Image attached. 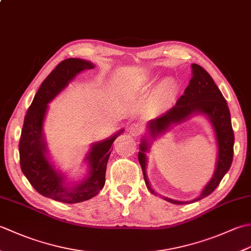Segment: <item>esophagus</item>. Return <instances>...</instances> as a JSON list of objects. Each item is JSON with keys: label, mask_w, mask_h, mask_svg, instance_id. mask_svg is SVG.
Segmentation results:
<instances>
[{"label": "esophagus", "mask_w": 251, "mask_h": 251, "mask_svg": "<svg viewBox=\"0 0 251 251\" xmlns=\"http://www.w3.org/2000/svg\"><path fill=\"white\" fill-rule=\"evenodd\" d=\"M128 129H129V131H130V134L138 135V134H139V132L141 131L142 127H141L140 124H138V123H132V124L129 126Z\"/></svg>", "instance_id": "obj_1"}]
</instances>
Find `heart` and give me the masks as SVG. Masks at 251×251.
I'll return each mask as SVG.
<instances>
[{
	"label": "heart",
	"mask_w": 251,
	"mask_h": 251,
	"mask_svg": "<svg viewBox=\"0 0 251 251\" xmlns=\"http://www.w3.org/2000/svg\"><path fill=\"white\" fill-rule=\"evenodd\" d=\"M165 90H166V92H167V93H169V94H173V93H174V90H175V87L173 86L172 84L167 83L166 85H165Z\"/></svg>",
	"instance_id": "1"
}]
</instances>
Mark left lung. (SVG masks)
<instances>
[{"instance_id":"left-lung-1","label":"left lung","mask_w":251,"mask_h":251,"mask_svg":"<svg viewBox=\"0 0 251 251\" xmlns=\"http://www.w3.org/2000/svg\"><path fill=\"white\" fill-rule=\"evenodd\" d=\"M192 77L188 87L185 88L184 94L178 99L177 102L172 109L161 116L153 119L148 123L149 134L152 138L163 134L170 126L183 122L192 114L201 113L209 119L212 127H214L217 146H218V157L215 174L211 180L208 182L202 190L201 194L192 201H197L204 197L211 194L221 182L222 178L228 172L233 161V147H234V132L231 123V114L226 101L218 88L214 79L209 75L204 68L192 63ZM150 149L149 141L143 138L140 145V152L138 153L140 166L142 168L143 178L148 190L152 194L157 195L155 191L149 182L147 177V155L146 153ZM164 197L165 201L173 204H188L190 201H175L168 197Z\"/></svg>"}]
</instances>
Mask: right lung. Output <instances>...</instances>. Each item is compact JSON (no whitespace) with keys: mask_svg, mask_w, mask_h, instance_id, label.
I'll return each instance as SVG.
<instances>
[{"mask_svg":"<svg viewBox=\"0 0 251 251\" xmlns=\"http://www.w3.org/2000/svg\"><path fill=\"white\" fill-rule=\"evenodd\" d=\"M89 69H94L92 62L69 58L61 61L50 72L42 83L26 111L19 141L20 167L31 185L43 196L67 204L88 201L103 188L106 164L113 149L112 145L116 137L124 130H120L108 139L94 143L85 158L89 166L88 177L76 185L68 186L65 183V177L50 163L43 136L47 104L68 86L69 82L76 74Z\"/></svg>","mask_w":251,"mask_h":251,"instance_id":"right-lung-1","label":"right lung"}]
</instances>
